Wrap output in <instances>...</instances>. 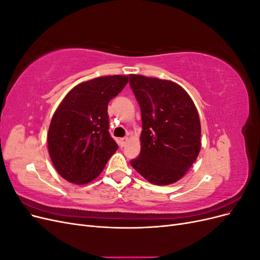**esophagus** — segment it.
I'll return each instance as SVG.
<instances>
[{"label":"esophagus","mask_w":260,"mask_h":260,"mask_svg":"<svg viewBox=\"0 0 260 260\" xmlns=\"http://www.w3.org/2000/svg\"><path fill=\"white\" fill-rule=\"evenodd\" d=\"M129 141V139L128 138H120L119 139V144H120V146H125V144H127V142Z\"/></svg>","instance_id":"esophagus-1"}]
</instances>
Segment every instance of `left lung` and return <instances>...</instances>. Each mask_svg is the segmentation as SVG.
Here are the masks:
<instances>
[{
  "label": "left lung",
  "mask_w": 260,
  "mask_h": 260,
  "mask_svg": "<svg viewBox=\"0 0 260 260\" xmlns=\"http://www.w3.org/2000/svg\"><path fill=\"white\" fill-rule=\"evenodd\" d=\"M142 115L141 152L131 166L148 182H177L201 151V121L187 92L170 80L130 75Z\"/></svg>",
  "instance_id": "left-lung-1"
}]
</instances>
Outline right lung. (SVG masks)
Here are the masks:
<instances>
[{"label":"right lung","instance_id":"add662e5","mask_svg":"<svg viewBox=\"0 0 260 260\" xmlns=\"http://www.w3.org/2000/svg\"><path fill=\"white\" fill-rule=\"evenodd\" d=\"M128 79L114 75L81 82L55 111L48 132L49 153L55 169L68 182H91L117 151L108 132L107 105Z\"/></svg>","mask_w":260,"mask_h":260}]
</instances>
